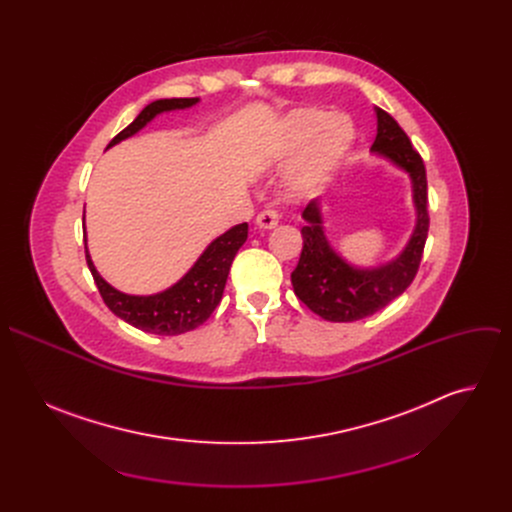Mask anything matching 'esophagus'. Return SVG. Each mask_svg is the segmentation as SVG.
<instances>
[{"label":"esophagus","instance_id":"obj_1","mask_svg":"<svg viewBox=\"0 0 512 512\" xmlns=\"http://www.w3.org/2000/svg\"><path fill=\"white\" fill-rule=\"evenodd\" d=\"M277 223H279V212L275 210V208H265V210H261L259 214H257V218H255V225L259 227V229H273V227H277Z\"/></svg>","mask_w":512,"mask_h":512}]
</instances>
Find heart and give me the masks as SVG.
Instances as JSON below:
<instances>
[{
  "mask_svg": "<svg viewBox=\"0 0 512 512\" xmlns=\"http://www.w3.org/2000/svg\"><path fill=\"white\" fill-rule=\"evenodd\" d=\"M354 135L356 129L348 115H332L324 107H302L289 111L279 121L269 156L277 162H285L304 152L294 180L300 188H312L346 156Z\"/></svg>",
  "mask_w": 512,
  "mask_h": 512,
  "instance_id": "1",
  "label": "heart"
}]
</instances>
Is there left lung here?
<instances>
[{"mask_svg": "<svg viewBox=\"0 0 512 512\" xmlns=\"http://www.w3.org/2000/svg\"><path fill=\"white\" fill-rule=\"evenodd\" d=\"M377 113V137L371 152L389 160L411 180L415 227L401 253L375 267L348 263L330 245L320 202H310L302 218L304 249L298 267L291 271V285L296 296L320 318L328 322H354L389 306L411 285L427 239V178L421 156L413 150L407 133L383 109Z\"/></svg>", "mask_w": 512, "mask_h": 512, "instance_id": "1", "label": "left lung"}]
</instances>
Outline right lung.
Instances as JSON below:
<instances>
[{
    "label": "right lung",
    "instance_id": "1",
    "mask_svg": "<svg viewBox=\"0 0 512 512\" xmlns=\"http://www.w3.org/2000/svg\"><path fill=\"white\" fill-rule=\"evenodd\" d=\"M198 97L192 99H158L145 107L121 133H117L107 150L117 145L119 141L135 135L141 131L150 121H154L162 113L190 109L198 103ZM85 231V253H87V265L93 273V279L99 287V294L107 308L127 324L135 326L137 330L160 334V336H176L190 332L204 324L214 308L223 298L225 283L231 271V263L237 255V251L247 241L249 225H235L229 231H225L221 237H216L196 259V263L168 289L158 291L152 296H131L125 291L115 289L111 283H107L87 247V229Z\"/></svg>",
    "mask_w": 512,
    "mask_h": 512
}]
</instances>
